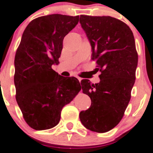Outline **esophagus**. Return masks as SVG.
<instances>
[{
	"label": "esophagus",
	"mask_w": 153,
	"mask_h": 153,
	"mask_svg": "<svg viewBox=\"0 0 153 153\" xmlns=\"http://www.w3.org/2000/svg\"><path fill=\"white\" fill-rule=\"evenodd\" d=\"M78 79V81H80V82H81V78H79V77H78V78H77Z\"/></svg>",
	"instance_id": "obj_1"
}]
</instances>
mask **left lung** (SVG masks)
<instances>
[{"mask_svg": "<svg viewBox=\"0 0 153 153\" xmlns=\"http://www.w3.org/2000/svg\"><path fill=\"white\" fill-rule=\"evenodd\" d=\"M80 23L101 72L99 83L81 81L91 105L80 112V120L88 129L105 133L119 123L131 99L138 62L134 37L125 22L111 16L81 15Z\"/></svg>", "mask_w": 153, "mask_h": 153, "instance_id": "obj_1", "label": "left lung"}]
</instances>
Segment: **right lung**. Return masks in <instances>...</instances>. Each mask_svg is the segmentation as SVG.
I'll list each match as a JSON object with an SVG mask.
<instances>
[{
  "instance_id": "1",
  "label": "right lung",
  "mask_w": 153,
  "mask_h": 153,
  "mask_svg": "<svg viewBox=\"0 0 153 153\" xmlns=\"http://www.w3.org/2000/svg\"><path fill=\"white\" fill-rule=\"evenodd\" d=\"M79 16L52 14L38 17L25 28L14 60L16 100L26 123L36 131L52 128L63 106L81 91L75 77L61 76L58 65L64 37Z\"/></svg>"
}]
</instances>
